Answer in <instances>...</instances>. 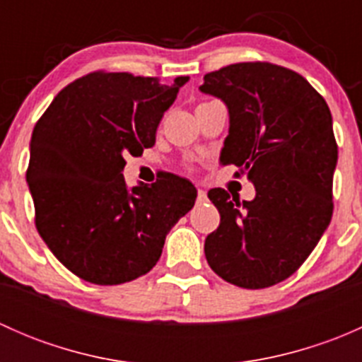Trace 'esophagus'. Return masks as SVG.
<instances>
[{"instance_id": "esophagus-1", "label": "esophagus", "mask_w": 362, "mask_h": 362, "mask_svg": "<svg viewBox=\"0 0 362 362\" xmlns=\"http://www.w3.org/2000/svg\"><path fill=\"white\" fill-rule=\"evenodd\" d=\"M206 192L203 191V189H198V203L202 204V203H206Z\"/></svg>"}]
</instances>
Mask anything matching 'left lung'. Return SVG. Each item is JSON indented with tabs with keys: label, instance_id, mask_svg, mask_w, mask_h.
Wrapping results in <instances>:
<instances>
[{
	"label": "left lung",
	"instance_id": "obj_1",
	"mask_svg": "<svg viewBox=\"0 0 362 362\" xmlns=\"http://www.w3.org/2000/svg\"><path fill=\"white\" fill-rule=\"evenodd\" d=\"M203 80L202 93L229 110L221 163L255 185L252 202L208 191L221 224L204 240V255L233 286L272 287L306 261L331 222L338 145L329 107L308 80L279 64H229Z\"/></svg>",
	"mask_w": 362,
	"mask_h": 362
}]
</instances>
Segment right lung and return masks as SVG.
Segmentation results:
<instances>
[{
    "instance_id": "add662e5",
    "label": "right lung",
    "mask_w": 362,
    "mask_h": 362,
    "mask_svg": "<svg viewBox=\"0 0 362 362\" xmlns=\"http://www.w3.org/2000/svg\"><path fill=\"white\" fill-rule=\"evenodd\" d=\"M189 76L100 69L64 87L33 129L25 171L35 224L50 252L86 282L126 284L151 272L170 229L196 202L194 185L163 178L129 191L124 156L156 144L164 112Z\"/></svg>"
}]
</instances>
